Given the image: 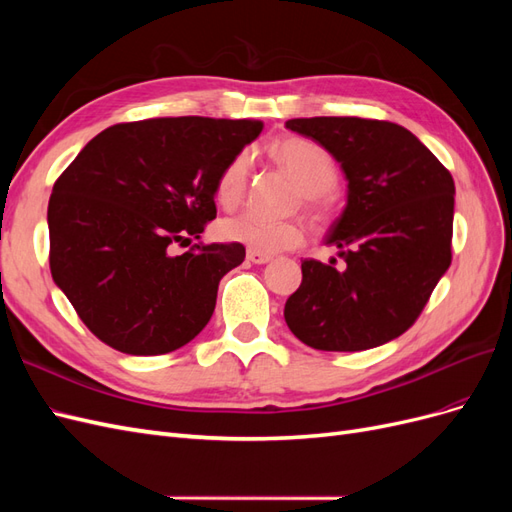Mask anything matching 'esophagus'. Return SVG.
<instances>
[{
  "label": "esophagus",
  "instance_id": "esophagus-1",
  "mask_svg": "<svg viewBox=\"0 0 512 512\" xmlns=\"http://www.w3.org/2000/svg\"><path fill=\"white\" fill-rule=\"evenodd\" d=\"M273 256L271 254H262V252H254V250H247V260L254 262V265H265Z\"/></svg>",
  "mask_w": 512,
  "mask_h": 512
}]
</instances>
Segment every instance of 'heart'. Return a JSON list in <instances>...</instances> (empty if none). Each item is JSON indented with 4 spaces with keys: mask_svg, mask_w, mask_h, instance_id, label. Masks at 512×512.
I'll return each mask as SVG.
<instances>
[{
    "mask_svg": "<svg viewBox=\"0 0 512 512\" xmlns=\"http://www.w3.org/2000/svg\"><path fill=\"white\" fill-rule=\"evenodd\" d=\"M273 158L280 162L288 173L299 181L305 192V200L312 207L322 203V196L337 185V164L331 153L322 145L301 136H288L271 147ZM250 173V156L245 151L224 166L218 181H215V200L224 207H235L247 183ZM220 239L228 243H239L247 250L262 254H277L301 245L303 228L297 222H267L252 213H241L235 218H226L218 224Z\"/></svg>",
    "mask_w": 512,
    "mask_h": 512,
    "instance_id": "1",
    "label": "heart"
}]
</instances>
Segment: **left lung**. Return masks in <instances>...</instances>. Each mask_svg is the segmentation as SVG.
Instances as JSON below:
<instances>
[{"label":"left lung","instance_id":"1","mask_svg":"<svg viewBox=\"0 0 512 512\" xmlns=\"http://www.w3.org/2000/svg\"><path fill=\"white\" fill-rule=\"evenodd\" d=\"M286 128L327 149L348 181L346 207L324 241L344 265L301 262V286L284 307L288 329L327 352L391 342L412 327L451 267L453 177L391 121L309 117Z\"/></svg>","mask_w":512,"mask_h":512}]
</instances>
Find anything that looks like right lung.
Masks as SVG:
<instances>
[{
	"label": "right lung",
	"instance_id": "right-lung-1",
	"mask_svg": "<svg viewBox=\"0 0 512 512\" xmlns=\"http://www.w3.org/2000/svg\"><path fill=\"white\" fill-rule=\"evenodd\" d=\"M262 121L162 117L106 128L64 170L49 200L51 275L87 329L111 348L173 352L213 316L239 243L200 237L215 220V181L256 141Z\"/></svg>",
	"mask_w": 512,
	"mask_h": 512
}]
</instances>
